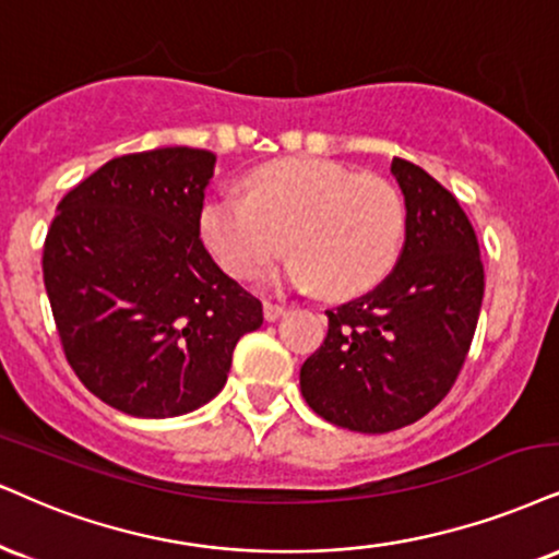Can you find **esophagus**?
Wrapping results in <instances>:
<instances>
[{"mask_svg": "<svg viewBox=\"0 0 559 559\" xmlns=\"http://www.w3.org/2000/svg\"><path fill=\"white\" fill-rule=\"evenodd\" d=\"M285 313H287V308L282 306V302H272V300L264 302V319L266 321H277L280 316H285Z\"/></svg>", "mask_w": 559, "mask_h": 559, "instance_id": "obj_1", "label": "esophagus"}]
</instances>
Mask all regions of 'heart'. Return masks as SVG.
I'll return each instance as SVG.
<instances>
[{"label":"heart","mask_w":559,"mask_h":559,"mask_svg":"<svg viewBox=\"0 0 559 559\" xmlns=\"http://www.w3.org/2000/svg\"><path fill=\"white\" fill-rule=\"evenodd\" d=\"M243 197L206 199L199 236L233 277H253L285 251L272 285L353 298L376 287L402 251L406 212L399 191L376 176L319 157L259 165Z\"/></svg>","instance_id":"obj_1"}]
</instances>
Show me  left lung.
<instances>
[{
	"label": "left lung",
	"mask_w": 559,
	"mask_h": 559,
	"mask_svg": "<svg viewBox=\"0 0 559 559\" xmlns=\"http://www.w3.org/2000/svg\"><path fill=\"white\" fill-rule=\"evenodd\" d=\"M404 248L376 290L326 311V340L300 368V391L326 423L391 432L440 404L469 353L485 269L456 197L402 157Z\"/></svg>",
	"instance_id": "obj_1"
}]
</instances>
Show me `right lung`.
<instances>
[{
    "mask_svg": "<svg viewBox=\"0 0 559 559\" xmlns=\"http://www.w3.org/2000/svg\"><path fill=\"white\" fill-rule=\"evenodd\" d=\"M210 150L121 155L61 199L44 243V285L72 370L132 417L194 412L227 381L261 302L199 238Z\"/></svg>",
    "mask_w": 559,
    "mask_h": 559,
    "instance_id": "right-lung-1",
    "label": "right lung"
}]
</instances>
